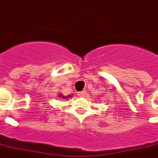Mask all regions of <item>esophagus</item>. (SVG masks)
<instances>
[{
	"label": "esophagus",
	"mask_w": 158,
	"mask_h": 158,
	"mask_svg": "<svg viewBox=\"0 0 158 158\" xmlns=\"http://www.w3.org/2000/svg\"><path fill=\"white\" fill-rule=\"evenodd\" d=\"M85 91H82V92H78V95H79V97H84L85 96Z\"/></svg>",
	"instance_id": "34e87169"
}]
</instances>
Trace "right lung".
Instances as JSON below:
<instances>
[{
    "instance_id": "add662e5",
    "label": "right lung",
    "mask_w": 158,
    "mask_h": 158,
    "mask_svg": "<svg viewBox=\"0 0 158 158\" xmlns=\"http://www.w3.org/2000/svg\"><path fill=\"white\" fill-rule=\"evenodd\" d=\"M60 97H62V98H67V97H69V96L68 97H63V95H60Z\"/></svg>"
}]
</instances>
